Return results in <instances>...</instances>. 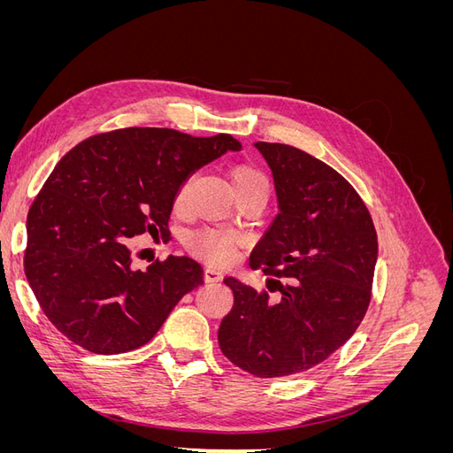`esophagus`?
<instances>
[{
	"instance_id": "34e87169",
	"label": "esophagus",
	"mask_w": 453,
	"mask_h": 453,
	"mask_svg": "<svg viewBox=\"0 0 453 453\" xmlns=\"http://www.w3.org/2000/svg\"><path fill=\"white\" fill-rule=\"evenodd\" d=\"M203 280H205V283H219L223 280V272L213 268V266H205Z\"/></svg>"
}]
</instances>
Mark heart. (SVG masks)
<instances>
[{"mask_svg": "<svg viewBox=\"0 0 453 453\" xmlns=\"http://www.w3.org/2000/svg\"><path fill=\"white\" fill-rule=\"evenodd\" d=\"M232 187H234V190L250 188V187L268 188V180L258 168L248 166V164H245V166H238L234 172H232ZM187 190H188V181L183 183L180 193H177V198H175L177 205H181L185 202ZM187 245L190 251L208 258L213 265H225L232 257H234V238L223 230H215V228L198 230L195 234L188 236Z\"/></svg>", "mask_w": 453, "mask_h": 453, "instance_id": "b5f03b06", "label": "heart"}]
</instances>
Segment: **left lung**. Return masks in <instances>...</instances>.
<instances>
[{
    "label": "left lung",
    "mask_w": 453,
    "mask_h": 453,
    "mask_svg": "<svg viewBox=\"0 0 453 453\" xmlns=\"http://www.w3.org/2000/svg\"><path fill=\"white\" fill-rule=\"evenodd\" d=\"M278 196V215L253 248L276 300L238 278L219 346L258 378L304 372L353 336L370 304L378 236L365 202L328 164L283 143L258 142ZM287 277L285 284L277 278Z\"/></svg>",
    "instance_id": "left-lung-1"
}]
</instances>
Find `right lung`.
Listing matches in <instances>:
<instances>
[{"label": "right lung", "instance_id": "add662e5", "mask_svg": "<svg viewBox=\"0 0 453 453\" xmlns=\"http://www.w3.org/2000/svg\"><path fill=\"white\" fill-rule=\"evenodd\" d=\"M230 134L195 138L172 128H122L81 142L34 200L24 272L58 331L113 355L153 338L180 300L203 283L190 257L132 268L130 238L166 234L183 183L240 150Z\"/></svg>", "mask_w": 453, "mask_h": 453}]
</instances>
